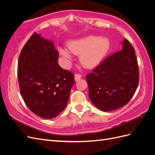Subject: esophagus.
<instances>
[{
  "label": "esophagus",
  "instance_id": "34e87169",
  "mask_svg": "<svg viewBox=\"0 0 155 155\" xmlns=\"http://www.w3.org/2000/svg\"><path fill=\"white\" fill-rule=\"evenodd\" d=\"M81 77H82V75L81 74H75L74 79H75V80H76V81H79V79L81 78Z\"/></svg>",
  "mask_w": 155,
  "mask_h": 155
}]
</instances>
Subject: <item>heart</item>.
I'll return each mask as SVG.
<instances>
[{
    "label": "heart",
    "instance_id": "obj_1",
    "mask_svg": "<svg viewBox=\"0 0 155 155\" xmlns=\"http://www.w3.org/2000/svg\"><path fill=\"white\" fill-rule=\"evenodd\" d=\"M109 47L110 43L107 39L94 35L72 41L68 45V48L72 54H81L80 62L88 68H94L99 64L105 57ZM60 54L66 59L70 57L69 51L67 49L61 50Z\"/></svg>",
    "mask_w": 155,
    "mask_h": 155
}]
</instances>
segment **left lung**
Returning a JSON list of instances; mask_svg holds the SVG:
<instances>
[{
    "instance_id": "left-lung-1",
    "label": "left lung",
    "mask_w": 155,
    "mask_h": 155,
    "mask_svg": "<svg viewBox=\"0 0 155 155\" xmlns=\"http://www.w3.org/2000/svg\"><path fill=\"white\" fill-rule=\"evenodd\" d=\"M86 79L89 98L98 109L107 112L125 105L139 82L138 61L130 42L124 39L121 50L107 57Z\"/></svg>"
}]
</instances>
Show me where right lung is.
I'll return each instance as SVG.
<instances>
[{
	"mask_svg": "<svg viewBox=\"0 0 155 155\" xmlns=\"http://www.w3.org/2000/svg\"><path fill=\"white\" fill-rule=\"evenodd\" d=\"M54 43L34 33L18 61L20 92L29 109L41 118L59 115L67 105L74 75L61 67Z\"/></svg>",
	"mask_w": 155,
	"mask_h": 155,
	"instance_id": "1",
	"label": "right lung"
}]
</instances>
